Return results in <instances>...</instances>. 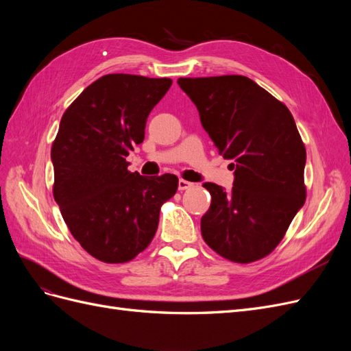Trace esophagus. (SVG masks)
I'll return each mask as SVG.
<instances>
[{
	"mask_svg": "<svg viewBox=\"0 0 351 351\" xmlns=\"http://www.w3.org/2000/svg\"><path fill=\"white\" fill-rule=\"evenodd\" d=\"M190 187H193V183H190V182H187V180H180L178 182V190H187V189H190Z\"/></svg>",
	"mask_w": 351,
	"mask_h": 351,
	"instance_id": "34e87169",
	"label": "esophagus"
}]
</instances>
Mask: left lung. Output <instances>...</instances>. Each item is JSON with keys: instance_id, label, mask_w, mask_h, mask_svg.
Here are the masks:
<instances>
[{"instance_id": "1", "label": "left lung", "mask_w": 351, "mask_h": 351, "mask_svg": "<svg viewBox=\"0 0 351 351\" xmlns=\"http://www.w3.org/2000/svg\"><path fill=\"white\" fill-rule=\"evenodd\" d=\"M219 155L232 159L230 193L205 183L210 206L200 219L208 246L237 263L278 246L306 200V147L290 110L246 76L180 77Z\"/></svg>"}]
</instances>
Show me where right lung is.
Returning a JSON list of instances; mask_svg holds the SVG:
<instances>
[{
	"mask_svg": "<svg viewBox=\"0 0 351 351\" xmlns=\"http://www.w3.org/2000/svg\"><path fill=\"white\" fill-rule=\"evenodd\" d=\"M173 80L105 74L62 114L51 147L52 193L71 236L95 259L124 263L149 246L174 174L143 177L125 156L145 139L147 115Z\"/></svg>",
	"mask_w": 351,
	"mask_h": 351,
	"instance_id": "add662e5",
	"label": "right lung"
}]
</instances>
